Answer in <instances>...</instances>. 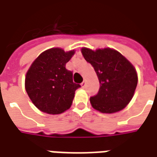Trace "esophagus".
<instances>
[{
    "mask_svg": "<svg viewBox=\"0 0 157 157\" xmlns=\"http://www.w3.org/2000/svg\"><path fill=\"white\" fill-rule=\"evenodd\" d=\"M85 85H86V81H85V80H83V82H82V83H81V87H82L83 89H84Z\"/></svg>",
    "mask_w": 157,
    "mask_h": 157,
    "instance_id": "1",
    "label": "esophagus"
}]
</instances>
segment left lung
<instances>
[{
    "label": "left lung",
    "mask_w": 157,
    "mask_h": 157,
    "mask_svg": "<svg viewBox=\"0 0 157 157\" xmlns=\"http://www.w3.org/2000/svg\"><path fill=\"white\" fill-rule=\"evenodd\" d=\"M81 52L94 68L100 84L98 94L90 97L93 108L105 114L125 108L133 98L138 82L136 70L131 63L109 48L95 51L83 48Z\"/></svg>",
    "instance_id": "left-lung-1"
}]
</instances>
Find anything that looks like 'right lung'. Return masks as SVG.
I'll list each match as a JSON object with an SVG mask.
<instances>
[{
    "label": "right lung",
    "mask_w": 157,
    "mask_h": 157,
    "mask_svg": "<svg viewBox=\"0 0 157 157\" xmlns=\"http://www.w3.org/2000/svg\"><path fill=\"white\" fill-rule=\"evenodd\" d=\"M75 53L60 48L48 49L34 60L25 78L29 98L41 111L58 115L70 108L79 84L73 81V73L66 63Z\"/></svg>",
    "instance_id": "obj_1"
}]
</instances>
